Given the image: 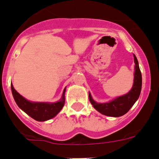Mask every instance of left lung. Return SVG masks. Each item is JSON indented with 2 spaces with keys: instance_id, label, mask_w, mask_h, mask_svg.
Here are the masks:
<instances>
[{
  "instance_id": "1",
  "label": "left lung",
  "mask_w": 159,
  "mask_h": 159,
  "mask_svg": "<svg viewBox=\"0 0 159 159\" xmlns=\"http://www.w3.org/2000/svg\"><path fill=\"white\" fill-rule=\"evenodd\" d=\"M134 63H135V71H134V84L132 89L128 94L117 98L115 100L108 103H97L94 102L89 94V100L91 105L100 113L107 116L119 117L124 115L129 111L133 106L140 95L142 90V73L139 66V62L135 55H134Z\"/></svg>"
}]
</instances>
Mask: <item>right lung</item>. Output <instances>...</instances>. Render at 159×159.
<instances>
[{
  "label": "right lung",
  "instance_id": "right-lung-1",
  "mask_svg": "<svg viewBox=\"0 0 159 159\" xmlns=\"http://www.w3.org/2000/svg\"><path fill=\"white\" fill-rule=\"evenodd\" d=\"M11 86L14 98L19 108L36 121H44L54 118L62 109L65 105V89L64 90L61 101L56 103H46V102H30L22 97L14 89L12 84Z\"/></svg>",
  "mask_w": 159,
  "mask_h": 159
}]
</instances>
